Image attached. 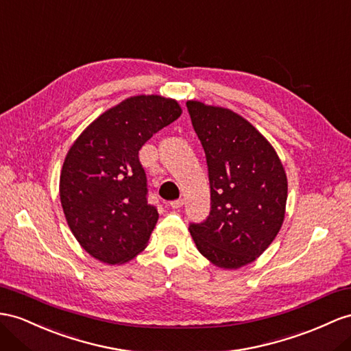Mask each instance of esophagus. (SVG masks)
I'll list each match as a JSON object with an SVG mask.
<instances>
[{"label": "esophagus", "instance_id": "obj_1", "mask_svg": "<svg viewBox=\"0 0 351 351\" xmlns=\"http://www.w3.org/2000/svg\"><path fill=\"white\" fill-rule=\"evenodd\" d=\"M182 204H184V199H178V200L170 202V206H172L173 209H179V208H182Z\"/></svg>", "mask_w": 351, "mask_h": 351}]
</instances>
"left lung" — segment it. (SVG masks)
<instances>
[{
	"label": "left lung",
	"instance_id": "obj_1",
	"mask_svg": "<svg viewBox=\"0 0 351 351\" xmlns=\"http://www.w3.org/2000/svg\"><path fill=\"white\" fill-rule=\"evenodd\" d=\"M208 163L210 212L190 223L197 249L221 268L254 263L285 219L287 179L274 148L243 117L227 108L186 102Z\"/></svg>",
	"mask_w": 351,
	"mask_h": 351
}]
</instances>
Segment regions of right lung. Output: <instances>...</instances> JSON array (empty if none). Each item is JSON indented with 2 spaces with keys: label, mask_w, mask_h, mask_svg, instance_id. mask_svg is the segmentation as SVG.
Returning a JSON list of instances; mask_svg holds the SVG:
<instances>
[{
  "label": "right lung",
  "mask_w": 351,
  "mask_h": 351,
  "mask_svg": "<svg viewBox=\"0 0 351 351\" xmlns=\"http://www.w3.org/2000/svg\"><path fill=\"white\" fill-rule=\"evenodd\" d=\"M182 114L173 99L141 95L105 111L69 148L60 172V203L87 254L123 264L145 249L158 212L148 203L139 149Z\"/></svg>",
  "instance_id": "right-lung-1"
}]
</instances>
